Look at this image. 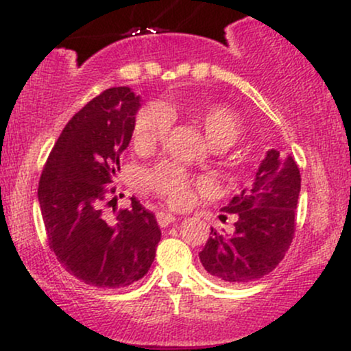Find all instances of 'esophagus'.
Here are the masks:
<instances>
[{
  "label": "esophagus",
  "mask_w": 351,
  "mask_h": 351,
  "mask_svg": "<svg viewBox=\"0 0 351 351\" xmlns=\"http://www.w3.org/2000/svg\"><path fill=\"white\" fill-rule=\"evenodd\" d=\"M175 221L176 217L170 215V213H158V215H156V223H158V226L162 228H167L168 224L175 223Z\"/></svg>",
  "instance_id": "34e87169"
}]
</instances>
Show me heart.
Here are the masks:
<instances>
[{"label": "heart", "mask_w": 351, "mask_h": 351, "mask_svg": "<svg viewBox=\"0 0 351 351\" xmlns=\"http://www.w3.org/2000/svg\"><path fill=\"white\" fill-rule=\"evenodd\" d=\"M189 119L203 130L204 136L215 148H228L236 142L243 132V123L236 112L224 106L191 107ZM171 130V115L160 102L147 104L138 112L134 127V145L147 152L162 145ZM148 188L171 206H186L195 189L208 188L206 180L193 178L178 165L162 162L153 167L145 176Z\"/></svg>", "instance_id": "b5f03b06"}]
</instances>
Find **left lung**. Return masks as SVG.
<instances>
[{
    "instance_id": "8db88e82",
    "label": "left lung",
    "mask_w": 351,
    "mask_h": 351,
    "mask_svg": "<svg viewBox=\"0 0 351 351\" xmlns=\"http://www.w3.org/2000/svg\"><path fill=\"white\" fill-rule=\"evenodd\" d=\"M300 171L292 156L271 150L252 186L243 189L221 211L236 215L234 232L216 231L199 252L203 267L228 284H247L267 276L289 251L295 232ZM226 219V215L221 219Z\"/></svg>"
}]
</instances>
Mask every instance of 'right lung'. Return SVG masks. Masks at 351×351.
<instances>
[{
	"mask_svg": "<svg viewBox=\"0 0 351 351\" xmlns=\"http://www.w3.org/2000/svg\"><path fill=\"white\" fill-rule=\"evenodd\" d=\"M138 97L128 87L100 92L69 120L44 165L38 198L47 244L67 272L99 289L140 280L162 231L135 198L108 215L112 178L130 143Z\"/></svg>",
	"mask_w": 351,
	"mask_h": 351,
	"instance_id": "obj_1",
	"label": "right lung"
}]
</instances>
